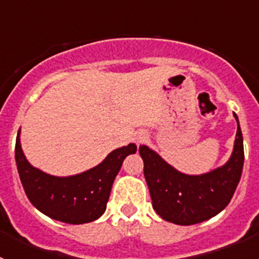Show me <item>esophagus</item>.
I'll use <instances>...</instances> for the list:
<instances>
[{
    "label": "esophagus",
    "instance_id": "1",
    "mask_svg": "<svg viewBox=\"0 0 259 259\" xmlns=\"http://www.w3.org/2000/svg\"><path fill=\"white\" fill-rule=\"evenodd\" d=\"M146 139H148V135H146L144 131L136 132V134H135V136H134V141L137 144V145L143 144L144 141L146 140Z\"/></svg>",
    "mask_w": 259,
    "mask_h": 259
}]
</instances>
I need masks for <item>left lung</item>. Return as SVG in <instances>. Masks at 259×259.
Returning a JSON list of instances; mask_svg holds the SVG:
<instances>
[{"instance_id": "1", "label": "left lung", "mask_w": 259, "mask_h": 259, "mask_svg": "<svg viewBox=\"0 0 259 259\" xmlns=\"http://www.w3.org/2000/svg\"><path fill=\"white\" fill-rule=\"evenodd\" d=\"M233 150L223 166L201 175L176 170L149 146L140 145L144 176L149 187L153 209L164 221L179 226L205 222L230 203L244 166V143L239 118Z\"/></svg>"}]
</instances>
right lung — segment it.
<instances>
[{
    "mask_svg": "<svg viewBox=\"0 0 259 259\" xmlns=\"http://www.w3.org/2000/svg\"><path fill=\"white\" fill-rule=\"evenodd\" d=\"M137 150L128 144L113 150L97 166L70 176H54L32 166L20 144H15V161L27 197L38 211L56 221L83 224L98 219L106 210L111 187L123 161Z\"/></svg>",
    "mask_w": 259,
    "mask_h": 259,
    "instance_id": "right-lung-1",
    "label": "right lung"
}]
</instances>
